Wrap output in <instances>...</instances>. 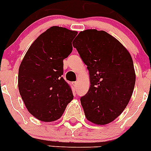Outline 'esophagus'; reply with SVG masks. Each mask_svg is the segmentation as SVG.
<instances>
[{
	"instance_id": "34e87169",
	"label": "esophagus",
	"mask_w": 151,
	"mask_h": 151,
	"mask_svg": "<svg viewBox=\"0 0 151 151\" xmlns=\"http://www.w3.org/2000/svg\"><path fill=\"white\" fill-rule=\"evenodd\" d=\"M74 86H78V82H75Z\"/></svg>"
}]
</instances>
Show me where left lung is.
Listing matches in <instances>:
<instances>
[{
	"label": "left lung",
	"instance_id": "1",
	"mask_svg": "<svg viewBox=\"0 0 151 151\" xmlns=\"http://www.w3.org/2000/svg\"><path fill=\"white\" fill-rule=\"evenodd\" d=\"M73 47L90 74V89L80 99L86 118L98 125L110 123L125 110L134 90L132 57L118 40L103 30L82 31Z\"/></svg>",
	"mask_w": 151,
	"mask_h": 151
}]
</instances>
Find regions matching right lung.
I'll return each mask as SVG.
<instances>
[{
  "instance_id": "add662e5",
  "label": "right lung",
  "mask_w": 151,
  "mask_h": 151,
  "mask_svg": "<svg viewBox=\"0 0 151 151\" xmlns=\"http://www.w3.org/2000/svg\"><path fill=\"white\" fill-rule=\"evenodd\" d=\"M76 31L52 26L31 44L19 68V90L28 111L40 121L59 119L73 99L63 77V60L72 53Z\"/></svg>"
}]
</instances>
